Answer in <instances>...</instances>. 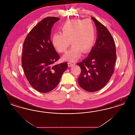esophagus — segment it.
<instances>
[{
    "mask_svg": "<svg viewBox=\"0 0 135 135\" xmlns=\"http://www.w3.org/2000/svg\"><path fill=\"white\" fill-rule=\"evenodd\" d=\"M74 65H75L74 63H71L70 62L68 63V65L69 67H72V66H73Z\"/></svg>",
    "mask_w": 135,
    "mask_h": 135,
    "instance_id": "obj_1",
    "label": "esophagus"
}]
</instances>
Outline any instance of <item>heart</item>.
Here are the masks:
<instances>
[{
	"mask_svg": "<svg viewBox=\"0 0 135 135\" xmlns=\"http://www.w3.org/2000/svg\"><path fill=\"white\" fill-rule=\"evenodd\" d=\"M62 33H56L52 37V44L59 52H64L71 43L69 51L63 59L74 62L80 57L81 51H90L95 42L96 33L94 24L90 19L70 20L61 26Z\"/></svg>",
	"mask_w": 135,
	"mask_h": 135,
	"instance_id": "1",
	"label": "heart"
}]
</instances>
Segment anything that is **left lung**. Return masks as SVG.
I'll list each match as a JSON object with an SVG mask.
<instances>
[{"label": "left lung", "instance_id": "obj_1", "mask_svg": "<svg viewBox=\"0 0 135 135\" xmlns=\"http://www.w3.org/2000/svg\"><path fill=\"white\" fill-rule=\"evenodd\" d=\"M97 38L88 57L77 63L81 68L78 78L79 86L89 92H95L107 84L112 75L116 60L114 40L107 28L94 17Z\"/></svg>", "mask_w": 135, "mask_h": 135}]
</instances>
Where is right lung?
<instances>
[{
	"mask_svg": "<svg viewBox=\"0 0 135 135\" xmlns=\"http://www.w3.org/2000/svg\"><path fill=\"white\" fill-rule=\"evenodd\" d=\"M60 20L47 17L34 26L23 45L22 65L26 77L35 90L47 93L58 85L67 69V63L54 65L60 58L51 40V28Z\"/></svg>",
	"mask_w": 135,
	"mask_h": 135,
	"instance_id": "obj_1",
	"label": "right lung"
}]
</instances>
